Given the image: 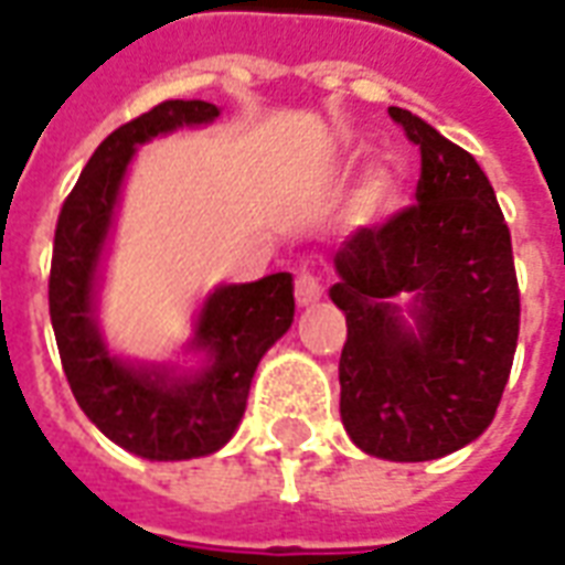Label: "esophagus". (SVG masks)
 I'll list each match as a JSON object with an SVG mask.
<instances>
[{
	"label": "esophagus",
	"instance_id": "34e87169",
	"mask_svg": "<svg viewBox=\"0 0 565 565\" xmlns=\"http://www.w3.org/2000/svg\"><path fill=\"white\" fill-rule=\"evenodd\" d=\"M295 297H297V306H315L323 297L321 279L315 277L312 270L303 268L295 279Z\"/></svg>",
	"mask_w": 565,
	"mask_h": 565
}]
</instances>
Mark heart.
I'll return each instance as SVG.
<instances>
[{
  "label": "heart",
  "mask_w": 565,
  "mask_h": 565,
  "mask_svg": "<svg viewBox=\"0 0 565 565\" xmlns=\"http://www.w3.org/2000/svg\"><path fill=\"white\" fill-rule=\"evenodd\" d=\"M392 188H395V179L388 170H374L369 179V188H365V196H369V203L380 205L386 203L388 196H392Z\"/></svg>",
  "instance_id": "b5f03b06"
}]
</instances>
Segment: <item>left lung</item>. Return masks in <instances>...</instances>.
Returning <instances> with one entry per match:
<instances>
[{"mask_svg": "<svg viewBox=\"0 0 565 565\" xmlns=\"http://www.w3.org/2000/svg\"><path fill=\"white\" fill-rule=\"evenodd\" d=\"M388 115L422 150L418 203L332 253L330 297L348 318L339 406L356 448L424 462L466 448L495 418L519 342V282L475 156L406 108Z\"/></svg>", "mask_w": 565, "mask_h": 565, "instance_id": "left-lung-1", "label": "left lung"}]
</instances>
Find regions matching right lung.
Segmentation results:
<instances>
[{"instance_id":"1","label":"right lung","mask_w":565,"mask_h":565,"mask_svg":"<svg viewBox=\"0 0 565 565\" xmlns=\"http://www.w3.org/2000/svg\"><path fill=\"white\" fill-rule=\"evenodd\" d=\"M221 108L168 99L108 135L61 205L50 270V315L61 365L82 413L135 457L156 462L209 457L233 439L253 374L295 321V279L286 270L256 282L217 286L194 318L182 362H135L111 353L96 321L103 262L120 191L138 147L182 126H209Z\"/></svg>"}]
</instances>
